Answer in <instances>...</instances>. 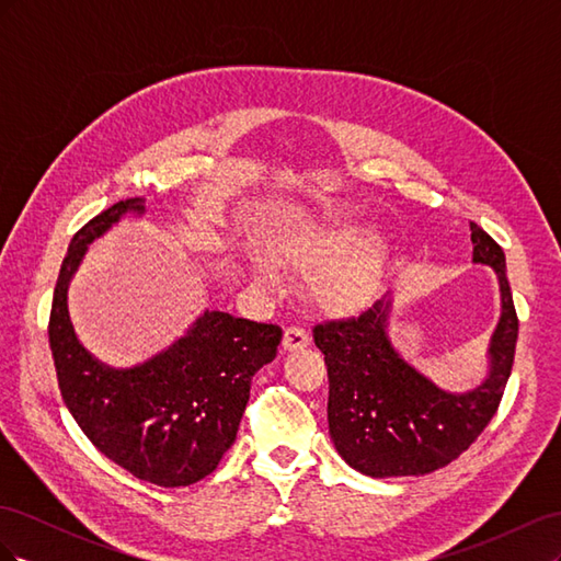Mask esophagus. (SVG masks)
I'll return each instance as SVG.
<instances>
[{
  "instance_id": "esophagus-1",
  "label": "esophagus",
  "mask_w": 561,
  "mask_h": 561,
  "mask_svg": "<svg viewBox=\"0 0 561 561\" xmlns=\"http://www.w3.org/2000/svg\"><path fill=\"white\" fill-rule=\"evenodd\" d=\"M307 346H309L307 330H301L297 325L285 330V334H283V348L285 351H301V348H307Z\"/></svg>"
}]
</instances>
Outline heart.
Returning <instances> with one entry per match:
<instances>
[{
    "label": "heart",
    "mask_w": 561,
    "mask_h": 561,
    "mask_svg": "<svg viewBox=\"0 0 561 561\" xmlns=\"http://www.w3.org/2000/svg\"><path fill=\"white\" fill-rule=\"evenodd\" d=\"M276 257L299 271H318L313 293L325 307H358L375 295L383 274L386 245L379 233L363 222H334L316 227L299 239L276 248ZM257 276L274 283L266 264H257Z\"/></svg>",
    "instance_id": "b5f03b06"
}]
</instances>
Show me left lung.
I'll return each mask as SVG.
<instances>
[{
	"instance_id": "1",
	"label": "left lung",
	"mask_w": 561,
	"mask_h": 561,
	"mask_svg": "<svg viewBox=\"0 0 561 561\" xmlns=\"http://www.w3.org/2000/svg\"><path fill=\"white\" fill-rule=\"evenodd\" d=\"M470 231L472 262L494 268L501 285V320L489 344V377L480 386L454 393L407 363L386 334L388 295L358 316L313 328L330 377L328 423L334 449L369 478L426 474L451 463L499 410L519 322L501 245L474 222Z\"/></svg>"
}]
</instances>
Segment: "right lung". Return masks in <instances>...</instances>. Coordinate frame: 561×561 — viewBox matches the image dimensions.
<instances>
[{
	"instance_id": "obj_1",
	"label": "right lung",
	"mask_w": 561,
	"mask_h": 561,
	"mask_svg": "<svg viewBox=\"0 0 561 561\" xmlns=\"http://www.w3.org/2000/svg\"><path fill=\"white\" fill-rule=\"evenodd\" d=\"M145 198L114 203L75 233L60 266L48 344L60 396L91 443L138 480L186 486L210 474L233 445L257 371L276 358L283 330L203 311L180 339L133 367H112L79 342L67 290L89 245Z\"/></svg>"
}]
</instances>
